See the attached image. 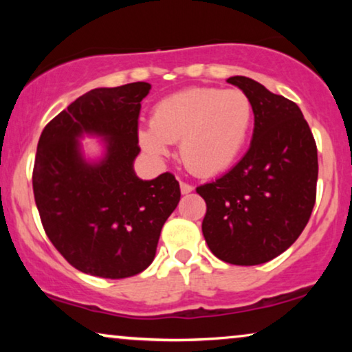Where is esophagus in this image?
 Segmentation results:
<instances>
[{"label": "esophagus", "mask_w": 352, "mask_h": 352, "mask_svg": "<svg viewBox=\"0 0 352 352\" xmlns=\"http://www.w3.org/2000/svg\"><path fill=\"white\" fill-rule=\"evenodd\" d=\"M179 187H181V194H182V195L190 194V192L194 190V187H192L190 184H187V182H181Z\"/></svg>", "instance_id": "1"}]
</instances>
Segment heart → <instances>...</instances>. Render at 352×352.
<instances>
[{"label":"heart","instance_id":"heart-1","mask_svg":"<svg viewBox=\"0 0 352 352\" xmlns=\"http://www.w3.org/2000/svg\"><path fill=\"white\" fill-rule=\"evenodd\" d=\"M252 115V104L242 91L187 88L153 105L151 126L138 131L139 146L160 158L170 152V144L179 141V155L192 173L218 175L242 152Z\"/></svg>","mask_w":352,"mask_h":352}]
</instances>
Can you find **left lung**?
Returning <instances> with one entry per match:
<instances>
[{
    "label": "left lung",
    "instance_id": "8db88e82",
    "mask_svg": "<svg viewBox=\"0 0 352 352\" xmlns=\"http://www.w3.org/2000/svg\"><path fill=\"white\" fill-rule=\"evenodd\" d=\"M250 99L252 144L237 165L197 187L206 201L201 232L221 261L254 266L290 248L316 204L317 147L300 107L247 76H230Z\"/></svg>",
    "mask_w": 352,
    "mask_h": 352
}]
</instances>
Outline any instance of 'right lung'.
Wrapping results in <instances>:
<instances>
[{"mask_svg":"<svg viewBox=\"0 0 352 352\" xmlns=\"http://www.w3.org/2000/svg\"><path fill=\"white\" fill-rule=\"evenodd\" d=\"M146 81L96 88L51 120L38 141L33 194L43 228L72 266L104 278L151 266L165 221L179 204L171 173L142 181L134 171ZM98 137L86 156L80 139Z\"/></svg>","mask_w":352,"mask_h":352,"instance_id":"right-lung-1","label":"right lung"}]
</instances>
